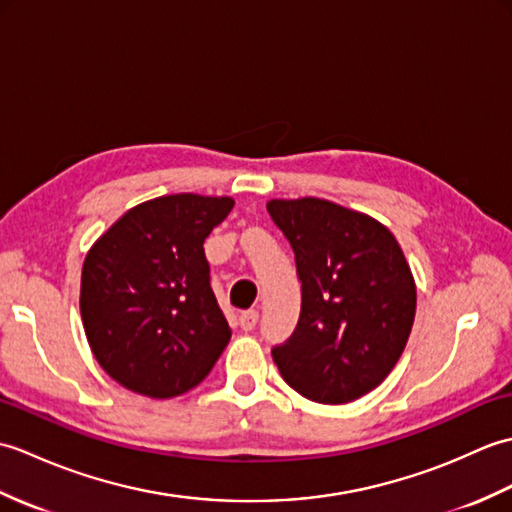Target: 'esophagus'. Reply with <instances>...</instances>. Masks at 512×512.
Instances as JSON below:
<instances>
[{
  "label": "esophagus",
  "instance_id": "esophagus-1",
  "mask_svg": "<svg viewBox=\"0 0 512 512\" xmlns=\"http://www.w3.org/2000/svg\"><path fill=\"white\" fill-rule=\"evenodd\" d=\"M259 321V312L257 310H244L242 314H239V328H242L244 332H250L257 325Z\"/></svg>",
  "mask_w": 512,
  "mask_h": 512
}]
</instances>
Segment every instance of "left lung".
<instances>
[{"label": "left lung", "mask_w": 512, "mask_h": 512, "mask_svg": "<svg viewBox=\"0 0 512 512\" xmlns=\"http://www.w3.org/2000/svg\"><path fill=\"white\" fill-rule=\"evenodd\" d=\"M295 250L301 314L273 347L286 383L314 402L343 405L378 387L405 350L416 281L402 248L374 217L319 198L270 200Z\"/></svg>", "instance_id": "8db88e82"}]
</instances>
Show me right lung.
<instances>
[{
  "instance_id": "add662e5",
  "label": "right lung",
  "mask_w": 512,
  "mask_h": 512,
  "mask_svg": "<svg viewBox=\"0 0 512 512\" xmlns=\"http://www.w3.org/2000/svg\"><path fill=\"white\" fill-rule=\"evenodd\" d=\"M233 198L176 193L129 209L83 262L81 319L116 383L149 398L200 385L231 341L204 239Z\"/></svg>"
}]
</instances>
